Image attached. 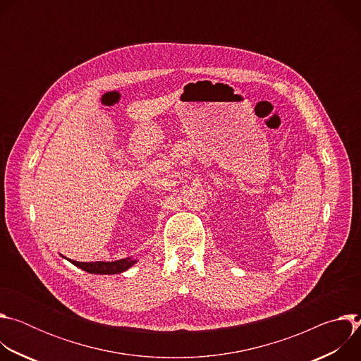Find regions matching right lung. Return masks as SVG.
<instances>
[{"label": "right lung", "instance_id": "1", "mask_svg": "<svg viewBox=\"0 0 361 361\" xmlns=\"http://www.w3.org/2000/svg\"><path fill=\"white\" fill-rule=\"evenodd\" d=\"M70 262L74 266L91 274H118L128 270L131 266L137 263V260H133L130 257L117 262H91V263H80L74 260H70Z\"/></svg>", "mask_w": 361, "mask_h": 361}]
</instances>
